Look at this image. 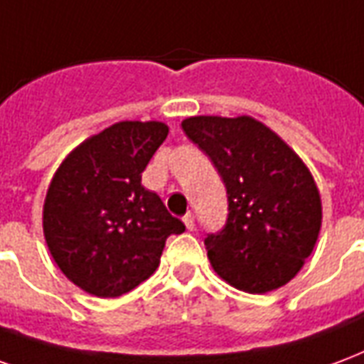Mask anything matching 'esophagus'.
Here are the masks:
<instances>
[{"label": "esophagus", "instance_id": "34e87169", "mask_svg": "<svg viewBox=\"0 0 364 364\" xmlns=\"http://www.w3.org/2000/svg\"><path fill=\"white\" fill-rule=\"evenodd\" d=\"M184 225H186V229L188 230H193V227H196V219H193V213H186L184 215Z\"/></svg>", "mask_w": 364, "mask_h": 364}]
</instances>
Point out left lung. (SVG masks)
I'll return each mask as SVG.
<instances>
[{
  "label": "left lung",
  "instance_id": "8db88e82",
  "mask_svg": "<svg viewBox=\"0 0 364 364\" xmlns=\"http://www.w3.org/2000/svg\"><path fill=\"white\" fill-rule=\"evenodd\" d=\"M182 129L227 188V225L205 238L213 269L246 293L283 287L301 272L322 227V200L309 166L252 116H192Z\"/></svg>",
  "mask_w": 364,
  "mask_h": 364
}]
</instances>
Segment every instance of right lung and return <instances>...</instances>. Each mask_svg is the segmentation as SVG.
<instances>
[{"label":"right lung","mask_w":364,"mask_h":364,"mask_svg":"<svg viewBox=\"0 0 364 364\" xmlns=\"http://www.w3.org/2000/svg\"><path fill=\"white\" fill-rule=\"evenodd\" d=\"M163 122H118L77 145L48 186L42 229L62 273L100 299L149 279L164 242L184 232L141 172L163 145Z\"/></svg>","instance_id":"right-lung-1"}]
</instances>
